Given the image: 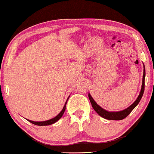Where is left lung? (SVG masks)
Segmentation results:
<instances>
[{"mask_svg":"<svg viewBox=\"0 0 154 154\" xmlns=\"http://www.w3.org/2000/svg\"><path fill=\"white\" fill-rule=\"evenodd\" d=\"M144 78H145V68L144 66V72H143V84H142V88L140 93L138 97L136 99V100L128 106L127 109L123 110V111H108L106 110L102 109V107L98 105L95 100H93V98L92 97L90 93H88V97L90 100V102L91 103L92 106H93V109L95 110L99 116L102 117L103 118L106 119V120H123L124 118H125L126 117L128 116V115H129L131 112L135 109L138 103L140 101L142 97H143L144 91Z\"/></svg>","mask_w":154,"mask_h":154,"instance_id":"1","label":"left lung"}]
</instances>
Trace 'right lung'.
Returning <instances> with one entry per match:
<instances>
[{
    "label": "right lung",
    "mask_w": 154,
    "mask_h": 154,
    "mask_svg": "<svg viewBox=\"0 0 154 154\" xmlns=\"http://www.w3.org/2000/svg\"><path fill=\"white\" fill-rule=\"evenodd\" d=\"M69 97H70V96H69ZM69 97H68V98H69ZM68 98L67 99V100H66L65 104H64V106L63 108V109L61 110V111L60 112V113L57 115V116H55L54 118L50 119V120H45V121H41V122H34V121H32V120H27V121H29V122L34 124V125H38V126H47V125H52V124L57 122L58 121L59 119L61 118V117H62V116L64 113V111H65V110H66V104H67V101L68 100Z\"/></svg>",
    "instance_id": "obj_1"
}]
</instances>
